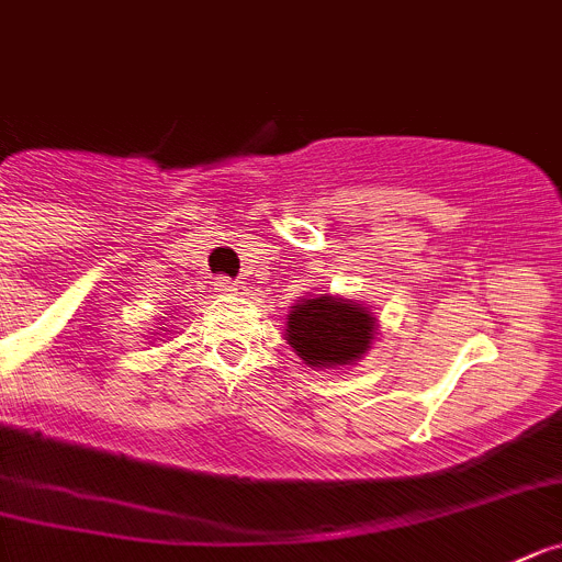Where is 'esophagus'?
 <instances>
[{
    "mask_svg": "<svg viewBox=\"0 0 562 562\" xmlns=\"http://www.w3.org/2000/svg\"><path fill=\"white\" fill-rule=\"evenodd\" d=\"M217 290L225 292V295H241V290H245V286H241L239 281H231V278H220Z\"/></svg>",
    "mask_w": 562,
    "mask_h": 562,
    "instance_id": "obj_1",
    "label": "esophagus"
}]
</instances>
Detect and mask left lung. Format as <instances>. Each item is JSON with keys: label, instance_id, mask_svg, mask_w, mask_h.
<instances>
[{"label": "left lung", "instance_id": "8db88e82", "mask_svg": "<svg viewBox=\"0 0 562 562\" xmlns=\"http://www.w3.org/2000/svg\"><path fill=\"white\" fill-rule=\"evenodd\" d=\"M373 334V312L345 297H303L286 315V342L308 368L353 364L368 353Z\"/></svg>", "mask_w": 562, "mask_h": 562}]
</instances>
